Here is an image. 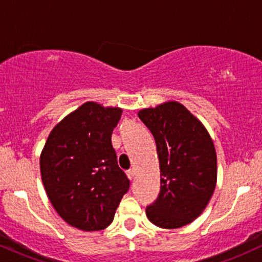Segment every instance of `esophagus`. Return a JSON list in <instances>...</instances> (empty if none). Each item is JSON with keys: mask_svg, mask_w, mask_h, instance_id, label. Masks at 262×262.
Wrapping results in <instances>:
<instances>
[{"mask_svg": "<svg viewBox=\"0 0 262 262\" xmlns=\"http://www.w3.org/2000/svg\"><path fill=\"white\" fill-rule=\"evenodd\" d=\"M128 176H129V179L133 180L134 177H135V170H134V169L129 170V171H128Z\"/></svg>", "mask_w": 262, "mask_h": 262, "instance_id": "34e87169", "label": "esophagus"}]
</instances>
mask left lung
<instances>
[{
    "label": "left lung",
    "instance_id": "8db88e82",
    "mask_svg": "<svg viewBox=\"0 0 262 262\" xmlns=\"http://www.w3.org/2000/svg\"><path fill=\"white\" fill-rule=\"evenodd\" d=\"M154 135L160 165V193L146 207L156 227L176 229L200 217L217 183V154L201 121L183 104L164 102L138 112Z\"/></svg>",
    "mask_w": 262,
    "mask_h": 262
}]
</instances>
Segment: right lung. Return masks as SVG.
<instances>
[{"mask_svg":"<svg viewBox=\"0 0 262 262\" xmlns=\"http://www.w3.org/2000/svg\"><path fill=\"white\" fill-rule=\"evenodd\" d=\"M118 107L86 102L60 121L40 154V173L54 209L85 231L106 229L129 189L112 146Z\"/></svg>","mask_w":262,"mask_h":262,"instance_id":"right-lung-1","label":"right lung"}]
</instances>
